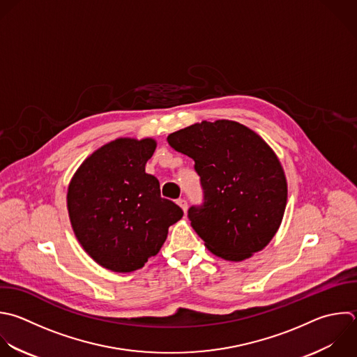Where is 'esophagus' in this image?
Instances as JSON below:
<instances>
[{"mask_svg":"<svg viewBox=\"0 0 357 357\" xmlns=\"http://www.w3.org/2000/svg\"><path fill=\"white\" fill-rule=\"evenodd\" d=\"M177 205H178L184 212L187 211V206H188V205H187V201H185L184 198H178V199H177Z\"/></svg>","mask_w":357,"mask_h":357,"instance_id":"1","label":"esophagus"}]
</instances>
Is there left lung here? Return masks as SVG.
<instances>
[{
  "label": "left lung",
  "instance_id": "left-lung-1",
  "mask_svg": "<svg viewBox=\"0 0 357 357\" xmlns=\"http://www.w3.org/2000/svg\"><path fill=\"white\" fill-rule=\"evenodd\" d=\"M191 159L204 204L188 209L206 248L229 261L261 251L278 231L287 184L275 152L252 130L229 120L202 121L167 137Z\"/></svg>",
  "mask_w": 357,
  "mask_h": 357
}]
</instances>
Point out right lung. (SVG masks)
Listing matches in <instances>:
<instances>
[{
    "label": "right lung",
    "instance_id": "obj_1",
    "mask_svg": "<svg viewBox=\"0 0 357 357\" xmlns=\"http://www.w3.org/2000/svg\"><path fill=\"white\" fill-rule=\"evenodd\" d=\"M155 149L152 138L112 141L79 166L68 185L67 206L78 241L113 272L142 268L183 218L178 205L160 197L159 180L145 173Z\"/></svg>",
    "mask_w": 357,
    "mask_h": 357
}]
</instances>
